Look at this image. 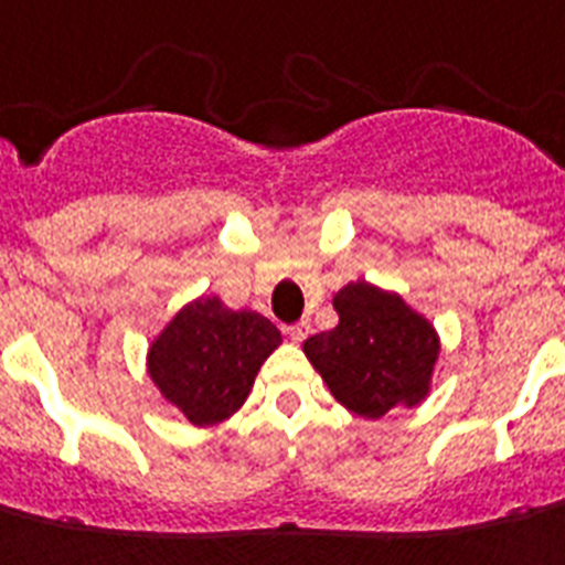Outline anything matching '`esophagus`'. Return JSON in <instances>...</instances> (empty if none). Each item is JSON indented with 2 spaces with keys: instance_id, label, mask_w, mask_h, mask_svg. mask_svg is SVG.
Listing matches in <instances>:
<instances>
[{
  "instance_id": "obj_1",
  "label": "esophagus",
  "mask_w": 565,
  "mask_h": 565,
  "mask_svg": "<svg viewBox=\"0 0 565 565\" xmlns=\"http://www.w3.org/2000/svg\"><path fill=\"white\" fill-rule=\"evenodd\" d=\"M287 335L292 338L296 343H301L303 338L310 335V321H296V323H289L287 327Z\"/></svg>"
}]
</instances>
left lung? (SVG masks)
<instances>
[{"mask_svg":"<svg viewBox=\"0 0 565 565\" xmlns=\"http://www.w3.org/2000/svg\"><path fill=\"white\" fill-rule=\"evenodd\" d=\"M335 330L303 341V352L332 395L364 418L418 404L438 361L431 323L398 296L366 281L347 284L335 296Z\"/></svg>","mask_w":565,"mask_h":565,"instance_id":"1","label":"left lung"}]
</instances>
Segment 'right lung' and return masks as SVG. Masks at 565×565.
Listing matches in <instances>:
<instances>
[{
    "instance_id": "right-lung-1",
    "label": "right lung",
    "mask_w": 565,
    "mask_h": 565,
    "mask_svg": "<svg viewBox=\"0 0 565 565\" xmlns=\"http://www.w3.org/2000/svg\"><path fill=\"white\" fill-rule=\"evenodd\" d=\"M281 343L258 312L227 310L215 296L188 303L150 347V377L195 426L230 418L247 401L255 372Z\"/></svg>"
}]
</instances>
